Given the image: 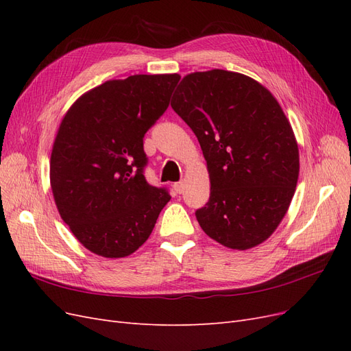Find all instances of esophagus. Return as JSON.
<instances>
[{
  "mask_svg": "<svg viewBox=\"0 0 351 351\" xmlns=\"http://www.w3.org/2000/svg\"><path fill=\"white\" fill-rule=\"evenodd\" d=\"M184 187H186V183H184V182H178V183L174 184V190H176V192H177L178 195L184 192Z\"/></svg>",
  "mask_w": 351,
  "mask_h": 351,
  "instance_id": "esophagus-1",
  "label": "esophagus"
}]
</instances>
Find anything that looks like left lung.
<instances>
[{
  "mask_svg": "<svg viewBox=\"0 0 351 351\" xmlns=\"http://www.w3.org/2000/svg\"><path fill=\"white\" fill-rule=\"evenodd\" d=\"M173 110L193 130L210 180L199 226L222 246L247 250L267 240L289 210L299 178V146L274 95L241 73H190Z\"/></svg>",
  "mask_w": 351,
  "mask_h": 351,
  "instance_id": "obj_1",
  "label": "left lung"
}]
</instances>
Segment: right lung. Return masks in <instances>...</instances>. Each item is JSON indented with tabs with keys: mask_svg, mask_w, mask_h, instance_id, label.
<instances>
[{
	"mask_svg": "<svg viewBox=\"0 0 351 351\" xmlns=\"http://www.w3.org/2000/svg\"><path fill=\"white\" fill-rule=\"evenodd\" d=\"M178 80L176 73L108 80L62 117L49 161L52 195L74 237L95 254L114 259L136 252L171 199L146 182L143 137Z\"/></svg>",
	"mask_w": 351,
	"mask_h": 351,
	"instance_id": "obj_1",
	"label": "right lung"
}]
</instances>
